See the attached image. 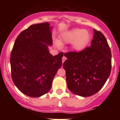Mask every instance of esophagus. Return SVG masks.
<instances>
[{"mask_svg": "<svg viewBox=\"0 0 120 120\" xmlns=\"http://www.w3.org/2000/svg\"><path fill=\"white\" fill-rule=\"evenodd\" d=\"M66 59H67L66 57H65V56H64L63 58H62V63H63V62H64V61H65V60H66Z\"/></svg>", "mask_w": 120, "mask_h": 120, "instance_id": "esophagus-1", "label": "esophagus"}]
</instances>
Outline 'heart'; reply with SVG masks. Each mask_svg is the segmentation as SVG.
Instances as JSON below:
<instances>
[{
  "label": "heart",
  "instance_id": "obj_1",
  "mask_svg": "<svg viewBox=\"0 0 120 120\" xmlns=\"http://www.w3.org/2000/svg\"><path fill=\"white\" fill-rule=\"evenodd\" d=\"M91 38V34L86 29L73 28L62 33L59 41L56 40L55 43L58 47H60L61 44L71 43L72 49L80 52L87 47Z\"/></svg>",
  "mask_w": 120,
  "mask_h": 120
}]
</instances>
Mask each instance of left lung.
Instances as JSON below:
<instances>
[{
  "instance_id": "1",
  "label": "left lung",
  "mask_w": 120,
  "mask_h": 120,
  "mask_svg": "<svg viewBox=\"0 0 120 120\" xmlns=\"http://www.w3.org/2000/svg\"><path fill=\"white\" fill-rule=\"evenodd\" d=\"M63 64L68 90L82 97L101 90L111 71V52L105 36L94 29L91 46L80 52H67Z\"/></svg>"
}]
</instances>
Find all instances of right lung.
Instances as JSON below:
<instances>
[{
    "label": "right lung",
    "instance_id": "right-lung-1",
    "mask_svg": "<svg viewBox=\"0 0 120 120\" xmlns=\"http://www.w3.org/2000/svg\"><path fill=\"white\" fill-rule=\"evenodd\" d=\"M52 27L48 22L32 24L19 35L14 44L10 58L12 81L29 97L48 93L62 66L63 53L53 56L49 50L53 44Z\"/></svg>",
    "mask_w": 120,
    "mask_h": 120
}]
</instances>
